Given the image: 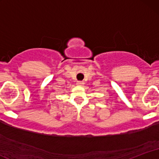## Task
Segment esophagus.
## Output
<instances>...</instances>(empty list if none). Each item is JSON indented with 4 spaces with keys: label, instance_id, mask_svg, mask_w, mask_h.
<instances>
[{
    "label": "esophagus",
    "instance_id": "esophagus-1",
    "mask_svg": "<svg viewBox=\"0 0 159 159\" xmlns=\"http://www.w3.org/2000/svg\"><path fill=\"white\" fill-rule=\"evenodd\" d=\"M84 81H77V84L78 85H79V86H82V85H84Z\"/></svg>",
    "mask_w": 159,
    "mask_h": 159
}]
</instances>
